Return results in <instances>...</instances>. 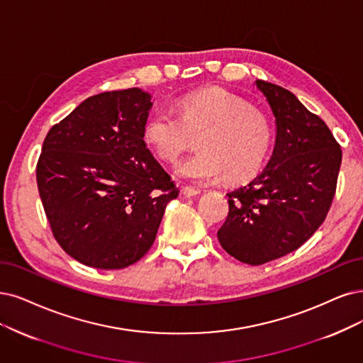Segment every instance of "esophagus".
<instances>
[{
	"label": "esophagus",
	"instance_id": "1",
	"mask_svg": "<svg viewBox=\"0 0 363 363\" xmlns=\"http://www.w3.org/2000/svg\"><path fill=\"white\" fill-rule=\"evenodd\" d=\"M181 193L185 196V197H196L200 194V190H196V189H191V186H182L181 189Z\"/></svg>",
	"mask_w": 363,
	"mask_h": 363
}]
</instances>
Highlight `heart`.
Wrapping results in <instances>:
<instances>
[{
	"mask_svg": "<svg viewBox=\"0 0 363 363\" xmlns=\"http://www.w3.org/2000/svg\"><path fill=\"white\" fill-rule=\"evenodd\" d=\"M177 115L160 109L146 121L143 138L154 154L174 161L197 136V151L174 166L179 178L209 184L224 177L242 181L256 173L269 150L267 118L221 88H208L182 97Z\"/></svg>",
	"mask_w": 363,
	"mask_h": 363,
	"instance_id": "b5f03b06",
	"label": "heart"
}]
</instances>
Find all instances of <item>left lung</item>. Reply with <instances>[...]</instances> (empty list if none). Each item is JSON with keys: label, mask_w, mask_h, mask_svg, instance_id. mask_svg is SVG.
<instances>
[{"label": "left lung", "mask_w": 363, "mask_h": 363, "mask_svg": "<svg viewBox=\"0 0 363 363\" xmlns=\"http://www.w3.org/2000/svg\"><path fill=\"white\" fill-rule=\"evenodd\" d=\"M275 118L269 163L229 196L217 236L232 257L263 264L298 250L325 221L337 189L342 152L323 119L290 91L256 80Z\"/></svg>", "instance_id": "1"}]
</instances>
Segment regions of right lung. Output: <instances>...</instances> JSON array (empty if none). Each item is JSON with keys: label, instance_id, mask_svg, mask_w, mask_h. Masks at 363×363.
Wrapping results in <instances>:
<instances>
[{"label": "right lung", "instance_id": "1", "mask_svg": "<svg viewBox=\"0 0 363 363\" xmlns=\"http://www.w3.org/2000/svg\"><path fill=\"white\" fill-rule=\"evenodd\" d=\"M151 99L140 88L97 94L43 142L37 186L52 233L86 266L123 269L140 260L179 194L143 140Z\"/></svg>", "mask_w": 363, "mask_h": 363}]
</instances>
